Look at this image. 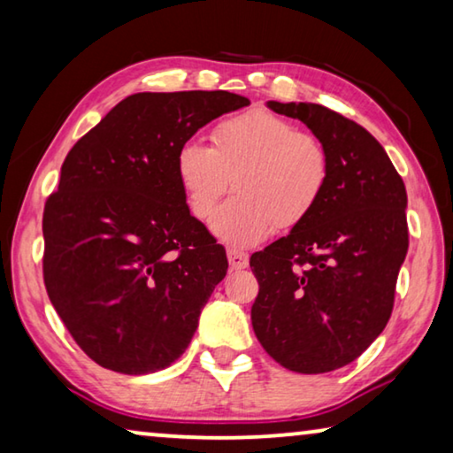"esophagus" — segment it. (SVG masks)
<instances>
[{
    "label": "esophagus",
    "mask_w": 453,
    "mask_h": 453,
    "mask_svg": "<svg viewBox=\"0 0 453 453\" xmlns=\"http://www.w3.org/2000/svg\"><path fill=\"white\" fill-rule=\"evenodd\" d=\"M227 260L232 269H246L248 266V254L240 250H227Z\"/></svg>",
    "instance_id": "1"
}]
</instances>
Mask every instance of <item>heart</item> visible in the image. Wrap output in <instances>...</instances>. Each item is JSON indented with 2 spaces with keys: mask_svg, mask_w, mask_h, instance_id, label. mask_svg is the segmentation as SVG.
<instances>
[{
  "mask_svg": "<svg viewBox=\"0 0 453 453\" xmlns=\"http://www.w3.org/2000/svg\"><path fill=\"white\" fill-rule=\"evenodd\" d=\"M211 143L187 139L176 151V178L196 218H207L234 176L235 196L209 227L232 248L265 240L275 226L293 227L326 190L330 157L320 139L277 114L244 112L213 129Z\"/></svg>",
  "mask_w": 453,
  "mask_h": 453,
  "instance_id": "1",
  "label": "heart"
}]
</instances>
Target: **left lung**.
Masks as SVG:
<instances>
[{"label":"left lung","mask_w":453,"mask_h":453,"mask_svg":"<svg viewBox=\"0 0 453 453\" xmlns=\"http://www.w3.org/2000/svg\"><path fill=\"white\" fill-rule=\"evenodd\" d=\"M297 119L330 157L322 199L265 250L252 328L285 369L326 373L355 361L390 320L398 271L409 250L406 188L372 133L326 106L269 100Z\"/></svg>","instance_id":"8db88e82"}]
</instances>
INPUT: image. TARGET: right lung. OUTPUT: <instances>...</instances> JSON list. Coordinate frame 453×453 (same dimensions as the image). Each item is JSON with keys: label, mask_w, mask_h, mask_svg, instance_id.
Instances as JSON below:
<instances>
[{"label": "right lung", "mask_w": 453, "mask_h": 453, "mask_svg": "<svg viewBox=\"0 0 453 453\" xmlns=\"http://www.w3.org/2000/svg\"><path fill=\"white\" fill-rule=\"evenodd\" d=\"M248 104L226 90L139 92L67 154L42 215L44 285L98 365L154 373L188 347L227 258L190 215L176 151L201 127Z\"/></svg>", "instance_id": "right-lung-1"}]
</instances>
